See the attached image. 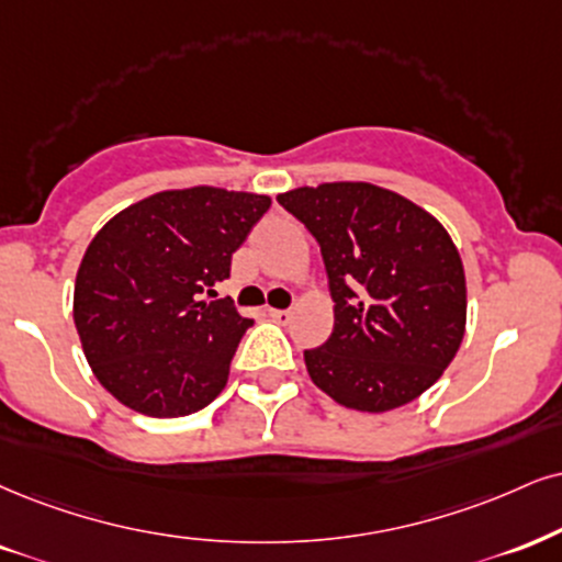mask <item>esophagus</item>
Listing matches in <instances>:
<instances>
[{
  "mask_svg": "<svg viewBox=\"0 0 562 562\" xmlns=\"http://www.w3.org/2000/svg\"><path fill=\"white\" fill-rule=\"evenodd\" d=\"M268 317H270V321H276V323H289V321H292V313H289V310H273V307H270Z\"/></svg>",
  "mask_w": 562,
  "mask_h": 562,
  "instance_id": "obj_1",
  "label": "esophagus"
}]
</instances>
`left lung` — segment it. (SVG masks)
Listing matches in <instances>:
<instances>
[{
    "label": "left lung",
    "instance_id": "1",
    "mask_svg": "<svg viewBox=\"0 0 562 562\" xmlns=\"http://www.w3.org/2000/svg\"><path fill=\"white\" fill-rule=\"evenodd\" d=\"M313 234L334 296V334L304 351L338 404L391 412L425 393L459 351L467 279L459 249L412 200L367 182L276 198Z\"/></svg>",
    "mask_w": 562,
    "mask_h": 562
}]
</instances>
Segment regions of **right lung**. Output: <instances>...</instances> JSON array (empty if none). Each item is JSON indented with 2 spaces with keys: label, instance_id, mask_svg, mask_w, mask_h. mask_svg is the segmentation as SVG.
I'll return each mask as SVG.
<instances>
[{
  "label": "right lung",
  "instance_id": "right-lung-1",
  "mask_svg": "<svg viewBox=\"0 0 562 562\" xmlns=\"http://www.w3.org/2000/svg\"><path fill=\"white\" fill-rule=\"evenodd\" d=\"M270 207L216 187L158 192L95 234L75 281V328L116 401L148 417H184L224 391L252 325L213 286Z\"/></svg>",
  "mask_w": 562,
  "mask_h": 562
}]
</instances>
